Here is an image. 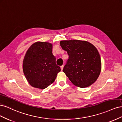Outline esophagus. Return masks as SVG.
Segmentation results:
<instances>
[{
    "mask_svg": "<svg viewBox=\"0 0 122 122\" xmlns=\"http://www.w3.org/2000/svg\"><path fill=\"white\" fill-rule=\"evenodd\" d=\"M63 68H64V65L61 66V71H62V70H63Z\"/></svg>",
    "mask_w": 122,
    "mask_h": 122,
    "instance_id": "esophagus-1",
    "label": "esophagus"
}]
</instances>
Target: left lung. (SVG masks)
<instances>
[{
	"label": "left lung",
	"instance_id": "1",
	"mask_svg": "<svg viewBox=\"0 0 122 122\" xmlns=\"http://www.w3.org/2000/svg\"><path fill=\"white\" fill-rule=\"evenodd\" d=\"M60 45L69 55L63 72L71 82L81 88L93 84L101 70V58L96 48L87 41L77 40L61 41Z\"/></svg>",
	"mask_w": 122,
	"mask_h": 122
}]
</instances>
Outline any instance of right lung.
I'll return each instance as SVG.
<instances>
[{"mask_svg": "<svg viewBox=\"0 0 122 122\" xmlns=\"http://www.w3.org/2000/svg\"><path fill=\"white\" fill-rule=\"evenodd\" d=\"M52 54V44L44 42L33 44L26 53L23 70L27 81L33 87L44 89L55 80L61 68Z\"/></svg>", "mask_w": 122, "mask_h": 122, "instance_id": "obj_1", "label": "right lung"}]
</instances>
